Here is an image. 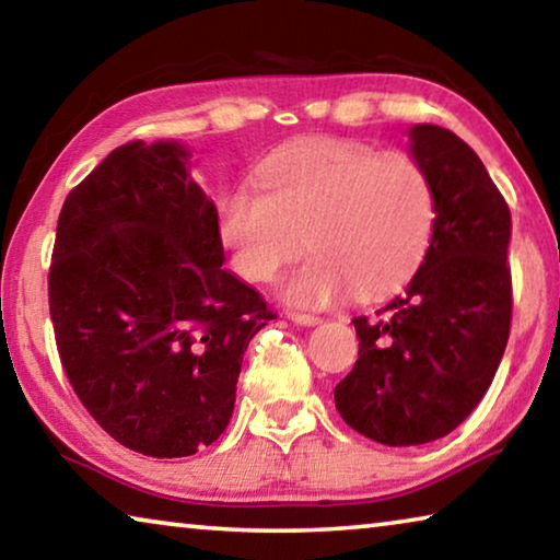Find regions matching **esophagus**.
<instances>
[{
  "mask_svg": "<svg viewBox=\"0 0 560 560\" xmlns=\"http://www.w3.org/2000/svg\"><path fill=\"white\" fill-rule=\"evenodd\" d=\"M287 318L289 320H293V324H299V326H316L318 324V316H314V314H301V311H287Z\"/></svg>",
  "mask_w": 560,
  "mask_h": 560,
  "instance_id": "obj_1",
  "label": "esophagus"
}]
</instances>
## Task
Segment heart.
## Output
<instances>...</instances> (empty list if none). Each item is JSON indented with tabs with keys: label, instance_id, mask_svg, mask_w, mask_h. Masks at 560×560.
I'll return each mask as SVG.
<instances>
[{
	"label": "heart",
	"instance_id": "obj_1",
	"mask_svg": "<svg viewBox=\"0 0 560 560\" xmlns=\"http://www.w3.org/2000/svg\"><path fill=\"white\" fill-rule=\"evenodd\" d=\"M434 217L432 179L412 155L311 138L267 158L259 187L226 197L220 236L234 271L254 283L277 279L306 242L311 257L283 296L318 308L400 289L428 254Z\"/></svg>",
	"mask_w": 560,
	"mask_h": 560
}]
</instances>
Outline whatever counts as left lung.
Listing matches in <instances>:
<instances>
[{
    "instance_id": "obj_1",
    "label": "left lung",
    "mask_w": 560,
    "mask_h": 560,
    "mask_svg": "<svg viewBox=\"0 0 560 560\" xmlns=\"http://www.w3.org/2000/svg\"><path fill=\"white\" fill-rule=\"evenodd\" d=\"M438 217L422 267L375 318H353L358 360L334 397L355 432L387 447L440 440L494 381L511 330V212L479 155L452 130L410 128Z\"/></svg>"
}]
</instances>
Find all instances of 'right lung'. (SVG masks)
Instances as JSON below:
<instances>
[{"label": "right lung", "instance_id": "1", "mask_svg": "<svg viewBox=\"0 0 560 560\" xmlns=\"http://www.w3.org/2000/svg\"><path fill=\"white\" fill-rule=\"evenodd\" d=\"M177 143L113 150L61 207L49 311L66 377L113 440L189 457L230 424L244 350L277 314L226 269Z\"/></svg>", "mask_w": 560, "mask_h": 560}]
</instances>
